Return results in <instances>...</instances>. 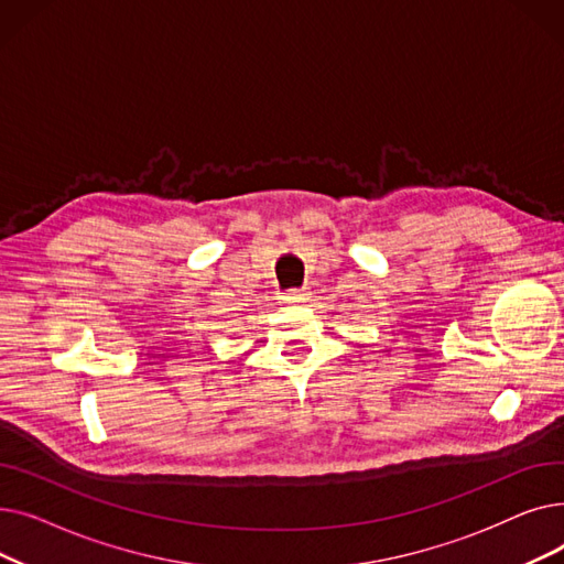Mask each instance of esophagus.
<instances>
[{
    "label": "esophagus",
    "mask_w": 564,
    "mask_h": 564,
    "mask_svg": "<svg viewBox=\"0 0 564 564\" xmlns=\"http://www.w3.org/2000/svg\"><path fill=\"white\" fill-rule=\"evenodd\" d=\"M281 300H283V304H302L308 300V292L306 290H288Z\"/></svg>",
    "instance_id": "34e87169"
}]
</instances>
